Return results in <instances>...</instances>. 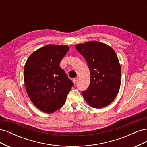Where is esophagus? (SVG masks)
Listing matches in <instances>:
<instances>
[{
  "mask_svg": "<svg viewBox=\"0 0 147 147\" xmlns=\"http://www.w3.org/2000/svg\"><path fill=\"white\" fill-rule=\"evenodd\" d=\"M77 80H78V77H77V78H73V82H74V83H76Z\"/></svg>",
  "mask_w": 147,
  "mask_h": 147,
  "instance_id": "obj_1",
  "label": "esophagus"
}]
</instances>
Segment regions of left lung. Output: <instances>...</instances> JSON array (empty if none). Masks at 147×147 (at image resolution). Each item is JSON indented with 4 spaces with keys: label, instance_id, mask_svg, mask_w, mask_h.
Returning a JSON list of instances; mask_svg holds the SVG:
<instances>
[{
    "label": "left lung",
    "instance_id": "1",
    "mask_svg": "<svg viewBox=\"0 0 147 147\" xmlns=\"http://www.w3.org/2000/svg\"><path fill=\"white\" fill-rule=\"evenodd\" d=\"M90 69V84L83 96L88 104L100 109L113 101L119 90L121 69L113 49L97 41L77 44Z\"/></svg>",
    "mask_w": 147,
    "mask_h": 147
}]
</instances>
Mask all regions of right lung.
I'll return each instance as SVG.
<instances>
[{
	"label": "right lung",
	"instance_id": "obj_1",
	"mask_svg": "<svg viewBox=\"0 0 147 147\" xmlns=\"http://www.w3.org/2000/svg\"><path fill=\"white\" fill-rule=\"evenodd\" d=\"M67 45L49 44L31 54L24 69L26 92L34 105L51 113L63 107L74 85L60 66Z\"/></svg>",
	"mask_w": 147,
	"mask_h": 147
}]
</instances>
